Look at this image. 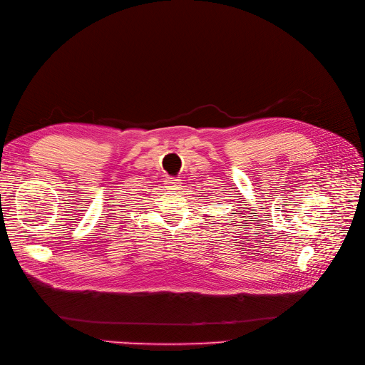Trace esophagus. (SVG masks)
<instances>
[{"instance_id": "esophagus-1", "label": "esophagus", "mask_w": 365, "mask_h": 365, "mask_svg": "<svg viewBox=\"0 0 365 365\" xmlns=\"http://www.w3.org/2000/svg\"><path fill=\"white\" fill-rule=\"evenodd\" d=\"M165 185L169 190H180L181 188V180L178 178H166Z\"/></svg>"}]
</instances>
